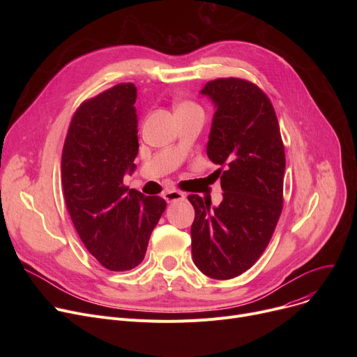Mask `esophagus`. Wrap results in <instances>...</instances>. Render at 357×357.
<instances>
[{
    "label": "esophagus",
    "mask_w": 357,
    "mask_h": 357,
    "mask_svg": "<svg viewBox=\"0 0 357 357\" xmlns=\"http://www.w3.org/2000/svg\"><path fill=\"white\" fill-rule=\"evenodd\" d=\"M163 198L166 199V202H176V201L185 199V194H182L176 190H169L163 194Z\"/></svg>",
    "instance_id": "esophagus-1"
}]
</instances>
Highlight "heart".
Masks as SVG:
<instances>
[{"instance_id":"obj_1","label":"heart","mask_w":357,"mask_h":357,"mask_svg":"<svg viewBox=\"0 0 357 357\" xmlns=\"http://www.w3.org/2000/svg\"><path fill=\"white\" fill-rule=\"evenodd\" d=\"M179 109H199V108L192 102H182V104L178 105L176 111H179Z\"/></svg>"}]
</instances>
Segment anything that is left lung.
I'll return each mask as SVG.
<instances>
[{"mask_svg": "<svg viewBox=\"0 0 357 357\" xmlns=\"http://www.w3.org/2000/svg\"><path fill=\"white\" fill-rule=\"evenodd\" d=\"M214 104L207 156L221 166L222 201L190 195L195 210L192 259L213 279H231L250 269L265 252L282 211L285 149L266 93L238 78L205 84Z\"/></svg>", "mask_w": 357, "mask_h": 357, "instance_id": "obj_1", "label": "left lung"}]
</instances>
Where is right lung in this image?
Returning a JSON list of instances; mask_svg holds the SVG:
<instances>
[{
    "mask_svg": "<svg viewBox=\"0 0 357 357\" xmlns=\"http://www.w3.org/2000/svg\"><path fill=\"white\" fill-rule=\"evenodd\" d=\"M137 88L119 84L75 112L62 152L66 208L82 243L100 264L116 272L136 268L166 208L123 185L139 153Z\"/></svg>",
    "mask_w": 357,
    "mask_h": 357,
    "instance_id": "right-lung-1",
    "label": "right lung"
}]
</instances>
